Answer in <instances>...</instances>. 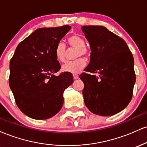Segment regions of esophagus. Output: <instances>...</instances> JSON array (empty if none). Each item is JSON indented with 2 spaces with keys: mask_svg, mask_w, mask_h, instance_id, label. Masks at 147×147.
<instances>
[{
  "mask_svg": "<svg viewBox=\"0 0 147 147\" xmlns=\"http://www.w3.org/2000/svg\"><path fill=\"white\" fill-rule=\"evenodd\" d=\"M79 78V76L77 75H75V74H74L73 75V79H77Z\"/></svg>",
  "mask_w": 147,
  "mask_h": 147,
  "instance_id": "obj_1",
  "label": "esophagus"
}]
</instances>
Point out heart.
<instances>
[{
  "label": "heart",
  "mask_w": 147,
  "mask_h": 147,
  "mask_svg": "<svg viewBox=\"0 0 147 147\" xmlns=\"http://www.w3.org/2000/svg\"><path fill=\"white\" fill-rule=\"evenodd\" d=\"M69 45L72 48L77 49V58L81 56L88 57L89 55V50L86 47V42L83 37L79 35H72L68 39ZM57 59L61 62H63L65 59L66 47L63 42H59L57 45L55 50ZM86 61L84 59H79L73 61H68L63 64L61 67L62 71L71 74H77L85 67Z\"/></svg>",
  "instance_id": "1"
}]
</instances>
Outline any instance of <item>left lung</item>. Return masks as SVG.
<instances>
[{"label": "left lung", "mask_w": 147, "mask_h": 147, "mask_svg": "<svg viewBox=\"0 0 147 147\" xmlns=\"http://www.w3.org/2000/svg\"><path fill=\"white\" fill-rule=\"evenodd\" d=\"M82 30L91 50L90 63L84 70L92 73L80 75L84 102L93 113L113 115L132 99L136 83L133 55L126 42L105 27L84 25Z\"/></svg>", "instance_id": "obj_1"}]
</instances>
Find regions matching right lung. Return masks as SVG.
I'll use <instances>...</instances> for the list:
<instances>
[{
	"mask_svg": "<svg viewBox=\"0 0 147 147\" xmlns=\"http://www.w3.org/2000/svg\"><path fill=\"white\" fill-rule=\"evenodd\" d=\"M70 29L38 28L18 45L10 60L9 87L18 109L32 119H48L59 113L64 90L73 83L68 72L55 75L61 68L55 48Z\"/></svg>",
	"mask_w": 147,
	"mask_h": 147,
	"instance_id": "1",
	"label": "right lung"
}]
</instances>
